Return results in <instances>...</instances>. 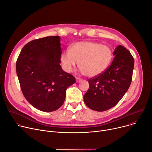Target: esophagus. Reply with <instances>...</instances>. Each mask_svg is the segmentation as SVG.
<instances>
[{
	"label": "esophagus",
	"mask_w": 152,
	"mask_h": 152,
	"mask_svg": "<svg viewBox=\"0 0 152 152\" xmlns=\"http://www.w3.org/2000/svg\"><path fill=\"white\" fill-rule=\"evenodd\" d=\"M82 79L81 78H79V77H76V82L77 83H80V82H81L82 81Z\"/></svg>",
	"instance_id": "34e87169"
}]
</instances>
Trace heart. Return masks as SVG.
I'll return each mask as SVG.
<instances>
[{
	"label": "heart",
	"instance_id": "obj_1",
	"mask_svg": "<svg viewBox=\"0 0 152 152\" xmlns=\"http://www.w3.org/2000/svg\"><path fill=\"white\" fill-rule=\"evenodd\" d=\"M113 57L110 48L93 42H77L65 50L61 55V62L65 71L72 72L79 63L82 72L94 77L103 73Z\"/></svg>",
	"mask_w": 152,
	"mask_h": 152
}]
</instances>
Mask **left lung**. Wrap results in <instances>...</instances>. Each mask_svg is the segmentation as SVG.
Returning <instances> with one entry per match:
<instances>
[{
	"instance_id": "left-lung-1",
	"label": "left lung",
	"mask_w": 152,
	"mask_h": 152,
	"mask_svg": "<svg viewBox=\"0 0 152 152\" xmlns=\"http://www.w3.org/2000/svg\"><path fill=\"white\" fill-rule=\"evenodd\" d=\"M113 54V61L104 72L88 80L89 88L84 95V101L92 110L102 112L115 106L131 83L134 65L133 56L121 45Z\"/></svg>"
}]
</instances>
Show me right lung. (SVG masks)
Segmentation results:
<instances>
[{"instance_id": "1", "label": "right lung", "mask_w": 152, "mask_h": 152, "mask_svg": "<svg viewBox=\"0 0 152 152\" xmlns=\"http://www.w3.org/2000/svg\"><path fill=\"white\" fill-rule=\"evenodd\" d=\"M61 50L59 36L38 38L27 43L16 60V73L24 97L44 112L61 107L67 88L76 82L60 65Z\"/></svg>"}]
</instances>
